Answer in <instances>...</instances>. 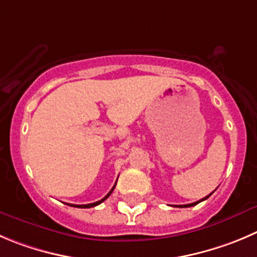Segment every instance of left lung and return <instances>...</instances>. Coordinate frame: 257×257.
Segmentation results:
<instances>
[{"label": "left lung", "mask_w": 257, "mask_h": 257, "mask_svg": "<svg viewBox=\"0 0 257 257\" xmlns=\"http://www.w3.org/2000/svg\"><path fill=\"white\" fill-rule=\"evenodd\" d=\"M213 193V192H212ZM212 193L209 195H212ZM209 195H207L206 198H203V199H200V200H198V202H194V203H190V204H183V206H179L180 208H187V207H193V206H195V204H198V203H200V202H203V200H206L207 198H209Z\"/></svg>", "instance_id": "obj_1"}]
</instances>
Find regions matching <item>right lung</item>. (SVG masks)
<instances>
[{
  "instance_id": "right-lung-1",
  "label": "right lung",
  "mask_w": 257,
  "mask_h": 257,
  "mask_svg": "<svg viewBox=\"0 0 257 257\" xmlns=\"http://www.w3.org/2000/svg\"><path fill=\"white\" fill-rule=\"evenodd\" d=\"M117 183V182H116ZM114 187H116V184L113 185V187H112V189L109 190L108 192V194L106 195V197L104 198H102L101 200H98V202H94V203H89V204H68V206H72V207H77V208H92V207H96V206H98V204H101L102 202H103V200H106L107 198L109 197V195H111V193L113 192V189H114Z\"/></svg>"
}]
</instances>
